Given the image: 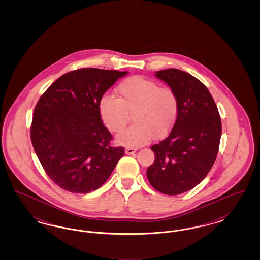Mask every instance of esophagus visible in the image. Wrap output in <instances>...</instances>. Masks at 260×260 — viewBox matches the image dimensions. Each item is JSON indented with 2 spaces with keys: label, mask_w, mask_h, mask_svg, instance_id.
Wrapping results in <instances>:
<instances>
[{
  "label": "esophagus",
  "mask_w": 260,
  "mask_h": 260,
  "mask_svg": "<svg viewBox=\"0 0 260 260\" xmlns=\"http://www.w3.org/2000/svg\"><path fill=\"white\" fill-rule=\"evenodd\" d=\"M125 154H127V155H133V154H135L136 151H137V149L133 148V147H126L125 148Z\"/></svg>",
  "instance_id": "obj_1"
}]
</instances>
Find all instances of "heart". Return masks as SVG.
Returning <instances> with one entry per match:
<instances>
[{
    "mask_svg": "<svg viewBox=\"0 0 260 260\" xmlns=\"http://www.w3.org/2000/svg\"><path fill=\"white\" fill-rule=\"evenodd\" d=\"M116 91L119 99L103 95L99 109L102 122L115 134L124 129L133 114L136 124L118 136L119 143L143 145L152 136L162 138L173 128L178 114V99L173 88L159 87L152 80L135 76L123 81Z\"/></svg>",
    "mask_w": 260,
    "mask_h": 260,
    "instance_id": "1",
    "label": "heart"
}]
</instances>
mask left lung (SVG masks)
Wrapping results in <instances>:
<instances>
[{"label": "left lung", "mask_w": 260, "mask_h": 260, "mask_svg": "<svg viewBox=\"0 0 260 260\" xmlns=\"http://www.w3.org/2000/svg\"><path fill=\"white\" fill-rule=\"evenodd\" d=\"M178 99V114L170 135L151 149L155 161L147 169L150 184L166 195L198 185L212 168L219 149L221 120L207 87L179 69L156 72Z\"/></svg>", "instance_id": "8db88e82"}]
</instances>
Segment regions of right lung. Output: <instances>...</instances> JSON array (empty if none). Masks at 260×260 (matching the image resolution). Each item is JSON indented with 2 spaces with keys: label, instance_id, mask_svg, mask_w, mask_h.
Listing matches in <instances>:
<instances>
[{
  "label": "right lung",
  "instance_id": "1",
  "mask_svg": "<svg viewBox=\"0 0 260 260\" xmlns=\"http://www.w3.org/2000/svg\"><path fill=\"white\" fill-rule=\"evenodd\" d=\"M128 72L82 68L62 75L34 109L31 141L50 179L62 189L87 194L99 189L124 156V147L102 123L99 103Z\"/></svg>",
  "mask_w": 260,
  "mask_h": 260
}]
</instances>
